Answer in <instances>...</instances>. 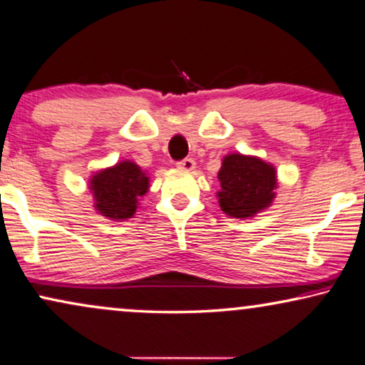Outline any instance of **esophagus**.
Listing matches in <instances>:
<instances>
[{
    "label": "esophagus",
    "mask_w": 365,
    "mask_h": 365,
    "mask_svg": "<svg viewBox=\"0 0 365 365\" xmlns=\"http://www.w3.org/2000/svg\"><path fill=\"white\" fill-rule=\"evenodd\" d=\"M178 168L182 169V171H192V169L196 168V160L191 158H186V159H182L181 163H178Z\"/></svg>",
    "instance_id": "obj_1"
}]
</instances>
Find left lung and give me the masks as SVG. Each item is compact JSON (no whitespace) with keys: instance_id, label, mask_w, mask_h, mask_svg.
<instances>
[{"instance_id":"1","label":"left lung","mask_w":365,"mask_h":365,"mask_svg":"<svg viewBox=\"0 0 365 365\" xmlns=\"http://www.w3.org/2000/svg\"><path fill=\"white\" fill-rule=\"evenodd\" d=\"M221 189L216 192L221 211L246 220L268 210L278 187L275 165L257 155L226 154L217 173Z\"/></svg>"}]
</instances>
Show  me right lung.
Returning <instances> with one entry per match:
<instances>
[{"instance_id": "right-lung-1", "label": "right lung", "mask_w": 365, "mask_h": 365, "mask_svg": "<svg viewBox=\"0 0 365 365\" xmlns=\"http://www.w3.org/2000/svg\"><path fill=\"white\" fill-rule=\"evenodd\" d=\"M149 176L134 160H120L101 169L88 179L93 207L98 215L112 221L134 217L139 200L149 191Z\"/></svg>"}]
</instances>
